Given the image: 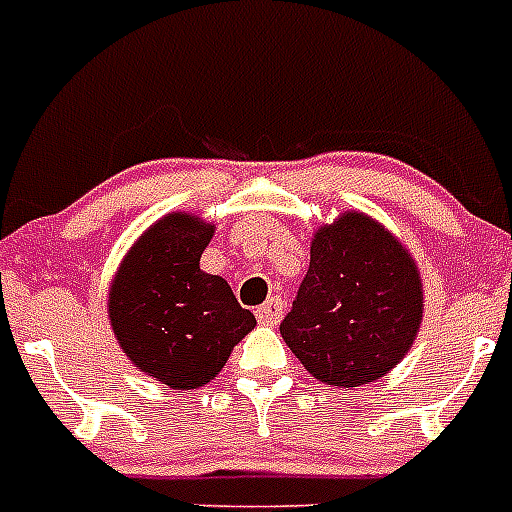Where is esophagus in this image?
<instances>
[{
	"instance_id": "34e87169",
	"label": "esophagus",
	"mask_w": 512,
	"mask_h": 512,
	"mask_svg": "<svg viewBox=\"0 0 512 512\" xmlns=\"http://www.w3.org/2000/svg\"><path fill=\"white\" fill-rule=\"evenodd\" d=\"M282 312H284L282 297H269V300L256 310V318H259V323L264 325H277L279 318H282Z\"/></svg>"
}]
</instances>
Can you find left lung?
Masks as SVG:
<instances>
[{
    "label": "left lung",
    "mask_w": 512,
    "mask_h": 512,
    "mask_svg": "<svg viewBox=\"0 0 512 512\" xmlns=\"http://www.w3.org/2000/svg\"><path fill=\"white\" fill-rule=\"evenodd\" d=\"M420 320L413 259L382 225L346 212L312 238L310 269L279 330L312 377L359 387L408 354Z\"/></svg>",
    "instance_id": "1"
}]
</instances>
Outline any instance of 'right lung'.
<instances>
[{"label":"right lung","instance_id":"right-lung-1","mask_svg":"<svg viewBox=\"0 0 512 512\" xmlns=\"http://www.w3.org/2000/svg\"><path fill=\"white\" fill-rule=\"evenodd\" d=\"M215 228L192 215H166L122 261L110 292L117 341L140 372L174 390H197L256 325L223 277L200 269Z\"/></svg>","mask_w":512,"mask_h":512}]
</instances>
